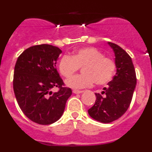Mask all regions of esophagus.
Instances as JSON below:
<instances>
[{"instance_id":"obj_1","label":"esophagus","mask_w":152,"mask_h":152,"mask_svg":"<svg viewBox=\"0 0 152 152\" xmlns=\"http://www.w3.org/2000/svg\"><path fill=\"white\" fill-rule=\"evenodd\" d=\"M83 92H84L83 91H77V90H74L73 91L74 94H81Z\"/></svg>"}]
</instances>
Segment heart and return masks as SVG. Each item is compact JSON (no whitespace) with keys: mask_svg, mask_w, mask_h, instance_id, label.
Returning a JSON list of instances; mask_svg holds the SVG:
<instances>
[{"mask_svg":"<svg viewBox=\"0 0 152 152\" xmlns=\"http://www.w3.org/2000/svg\"><path fill=\"white\" fill-rule=\"evenodd\" d=\"M80 68H83L84 75L67 80L66 85L69 88L82 89L91 87L94 81L98 85L107 84L113 77L116 64L93 47L77 49L73 56H62L58 63L60 73L66 78L72 77Z\"/></svg>","mask_w":152,"mask_h":152,"instance_id":"b5f03b06","label":"heart"}]
</instances>
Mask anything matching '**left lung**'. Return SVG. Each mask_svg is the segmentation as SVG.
<instances>
[{
    "mask_svg": "<svg viewBox=\"0 0 152 152\" xmlns=\"http://www.w3.org/2000/svg\"><path fill=\"white\" fill-rule=\"evenodd\" d=\"M115 54L116 73L103 88L101 94H95L94 105L88 110L90 116L102 123H110L121 117L131 103L136 85V75L132 58L120 46L108 42Z\"/></svg>",
    "mask_w": 152,
    "mask_h": 152,
    "instance_id": "1",
    "label": "left lung"
}]
</instances>
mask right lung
I'll use <instances>...</instances> for the list:
<instances>
[{
    "label": "right lung",
    "mask_w": 152,
    "mask_h": 152,
    "mask_svg": "<svg viewBox=\"0 0 152 152\" xmlns=\"http://www.w3.org/2000/svg\"><path fill=\"white\" fill-rule=\"evenodd\" d=\"M61 50L54 45L31 46L17 58L13 75V91L18 105L31 121L49 125L62 116L72 91L64 88L56 68ZM60 91L52 93V88Z\"/></svg>",
    "instance_id": "right-lung-1"
}]
</instances>
